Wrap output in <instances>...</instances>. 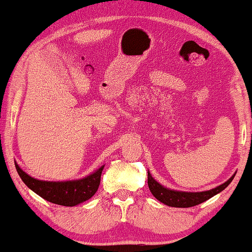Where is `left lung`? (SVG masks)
<instances>
[{
	"instance_id": "1",
	"label": "left lung",
	"mask_w": 252,
	"mask_h": 252,
	"mask_svg": "<svg viewBox=\"0 0 252 252\" xmlns=\"http://www.w3.org/2000/svg\"><path fill=\"white\" fill-rule=\"evenodd\" d=\"M235 176H232L228 181H225L224 184L220 185L216 189H213L211 190H206V192H178V190H172L165 189L164 186H161L160 184H158L154 178L151 177V174L148 172V185L149 189L151 190L152 195L156 199L159 200L160 202H163L164 205H167L170 207H178V208H189V207H193L200 203L205 202L206 200L211 199L212 196L216 195V194L222 192L229 184L231 183V180L234 179Z\"/></svg>"
}]
</instances>
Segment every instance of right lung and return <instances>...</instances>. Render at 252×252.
<instances>
[{
  "mask_svg": "<svg viewBox=\"0 0 252 252\" xmlns=\"http://www.w3.org/2000/svg\"><path fill=\"white\" fill-rule=\"evenodd\" d=\"M16 170L20 174L21 179L34 193L47 200V201L60 206L73 207L79 203L87 201L96 193L100 186L101 173L103 166H101L96 172L80 180L73 181H43L28 176L22 171L17 164H15Z\"/></svg>",
  "mask_w": 252,
  "mask_h": 252,
  "instance_id": "obj_1",
  "label": "right lung"
}]
</instances>
